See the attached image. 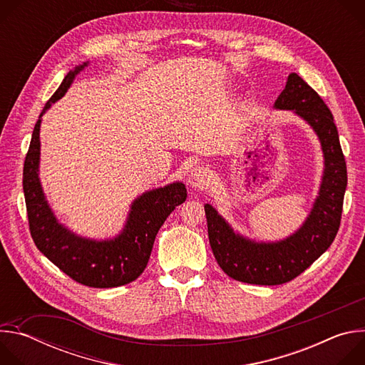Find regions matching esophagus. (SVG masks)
<instances>
[{
  "mask_svg": "<svg viewBox=\"0 0 365 365\" xmlns=\"http://www.w3.org/2000/svg\"><path fill=\"white\" fill-rule=\"evenodd\" d=\"M210 180H211V172L210 169H206L203 166L192 168L187 175V183L195 189L205 187L207 183H210Z\"/></svg>",
  "mask_w": 365,
  "mask_h": 365,
  "instance_id": "1",
  "label": "esophagus"
}]
</instances>
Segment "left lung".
Listing matches in <instances>:
<instances>
[{
  "label": "left lung",
  "mask_w": 365,
  "mask_h": 365,
  "mask_svg": "<svg viewBox=\"0 0 365 365\" xmlns=\"http://www.w3.org/2000/svg\"><path fill=\"white\" fill-rule=\"evenodd\" d=\"M274 108L306 121L322 147L324 175L304 222L283 240L255 241L234 231L212 205L205 203L207 235L220 267L234 280L262 286L293 280L329 248L339 228L346 187L338 130L324 99L297 73H290Z\"/></svg>",
  "instance_id": "8db88e82"
}]
</instances>
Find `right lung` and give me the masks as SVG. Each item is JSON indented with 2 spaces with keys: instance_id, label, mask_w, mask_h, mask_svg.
<instances>
[{
  "instance_id": "1",
  "label": "right lung",
  "mask_w": 365,
  "mask_h": 365,
  "mask_svg": "<svg viewBox=\"0 0 365 365\" xmlns=\"http://www.w3.org/2000/svg\"><path fill=\"white\" fill-rule=\"evenodd\" d=\"M88 62L71 71L53 93L34 125L23 169V190L29 225L36 247L75 282L96 287H118L134 282L145 269L153 244L166 218L186 200V187L173 182L141 193L130 206L124 228L113 238L78 235L59 222L46 199L38 178L40 125L43 114L71 88Z\"/></svg>"
}]
</instances>
